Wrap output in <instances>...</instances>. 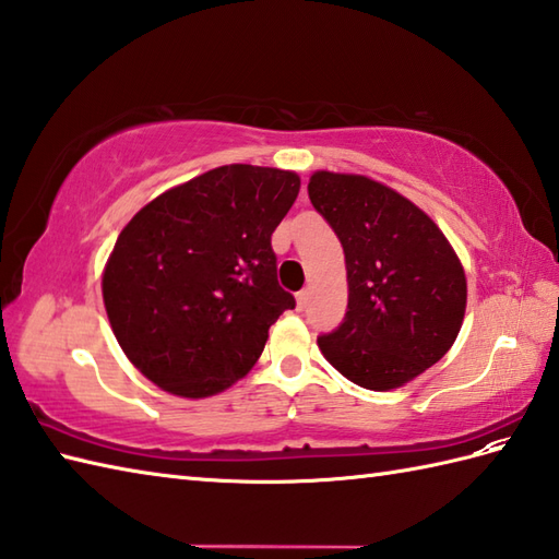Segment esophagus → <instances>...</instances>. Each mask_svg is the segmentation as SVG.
<instances>
[{
  "label": "esophagus",
  "mask_w": 559,
  "mask_h": 559,
  "mask_svg": "<svg viewBox=\"0 0 559 559\" xmlns=\"http://www.w3.org/2000/svg\"><path fill=\"white\" fill-rule=\"evenodd\" d=\"M295 300H298V310H305L307 302H310V290L302 288L298 295H295Z\"/></svg>",
  "instance_id": "esophagus-1"
}]
</instances>
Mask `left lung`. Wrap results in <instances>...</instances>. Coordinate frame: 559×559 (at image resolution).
<instances>
[{"label": "left lung", "instance_id": "1", "mask_svg": "<svg viewBox=\"0 0 559 559\" xmlns=\"http://www.w3.org/2000/svg\"><path fill=\"white\" fill-rule=\"evenodd\" d=\"M307 192L341 240L348 271V312L317 338L319 350L353 384L399 389L459 336L461 261L425 211L370 177L319 170Z\"/></svg>", "mask_w": 559, "mask_h": 559}]
</instances>
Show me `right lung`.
Segmentation results:
<instances>
[{"mask_svg":"<svg viewBox=\"0 0 559 559\" xmlns=\"http://www.w3.org/2000/svg\"><path fill=\"white\" fill-rule=\"evenodd\" d=\"M298 192L290 170L223 165L124 225L103 300L117 343L153 384L206 399L252 370L269 326L295 307L278 286L271 235Z\"/></svg>","mask_w":559,"mask_h":559,"instance_id":"add662e5","label":"right lung"}]
</instances>
